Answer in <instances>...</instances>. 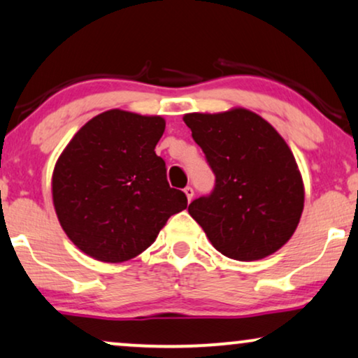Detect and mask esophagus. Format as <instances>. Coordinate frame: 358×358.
<instances>
[{
	"mask_svg": "<svg viewBox=\"0 0 358 358\" xmlns=\"http://www.w3.org/2000/svg\"><path fill=\"white\" fill-rule=\"evenodd\" d=\"M184 194H185V196H187V200L190 201V200H192V196H194V189H192L190 185H187V187L184 189Z\"/></svg>",
	"mask_w": 358,
	"mask_h": 358,
	"instance_id": "obj_1",
	"label": "esophagus"
}]
</instances>
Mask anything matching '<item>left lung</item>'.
Listing matches in <instances>:
<instances>
[{"label": "left lung", "instance_id": "8db88e82", "mask_svg": "<svg viewBox=\"0 0 358 358\" xmlns=\"http://www.w3.org/2000/svg\"><path fill=\"white\" fill-rule=\"evenodd\" d=\"M184 122L215 173V189L189 205L213 247L239 262L279 250L297 229L303 182L276 129L245 110L190 113Z\"/></svg>", "mask_w": 358, "mask_h": 358}]
</instances>
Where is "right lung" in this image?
I'll return each instance as SVG.
<instances>
[{"label":"right lung","instance_id":"right-lung-1","mask_svg":"<svg viewBox=\"0 0 358 358\" xmlns=\"http://www.w3.org/2000/svg\"><path fill=\"white\" fill-rule=\"evenodd\" d=\"M166 122L110 110L80 127L51 179L59 224L95 260L121 263L152 245L169 216L187 208L155 153Z\"/></svg>","mask_w":358,"mask_h":358}]
</instances>
